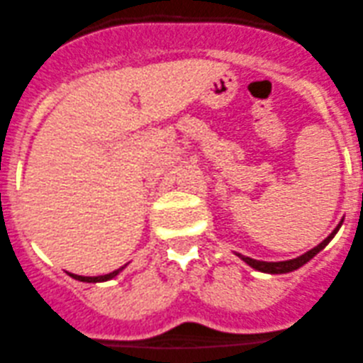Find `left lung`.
Segmentation results:
<instances>
[{"instance_id": "obj_1", "label": "left lung", "mask_w": 363, "mask_h": 363, "mask_svg": "<svg viewBox=\"0 0 363 363\" xmlns=\"http://www.w3.org/2000/svg\"><path fill=\"white\" fill-rule=\"evenodd\" d=\"M340 226H342V220H340L339 226L335 228V230L331 231L330 235H328L326 239H324L323 242L319 244V246H315V247H313V250L306 251V253L301 255V257L292 258V260H283V262H262V260H255V258H250V257H244V255H240V253H235V255L240 258V260L246 262V264L250 265V267L257 269V271H260V272H269V274H285V272L296 271V269H299V267H301V265H305L306 262L312 260V258L315 257V255L319 253L320 250H324V247H326L328 244H330V240L333 239L335 233L339 231Z\"/></svg>"}]
</instances>
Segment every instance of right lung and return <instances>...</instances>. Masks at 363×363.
Masks as SVG:
<instances>
[{"label":"right lung","instance_id":"add662e5","mask_svg":"<svg viewBox=\"0 0 363 363\" xmlns=\"http://www.w3.org/2000/svg\"><path fill=\"white\" fill-rule=\"evenodd\" d=\"M126 267V264L123 265V267H119L117 271H112L108 272V274H103V276H78V274H72V272H69V276H72L74 279H78V281H85V283H98V281H108V279L116 278L117 274H119L123 269Z\"/></svg>","mask_w":363,"mask_h":363}]
</instances>
